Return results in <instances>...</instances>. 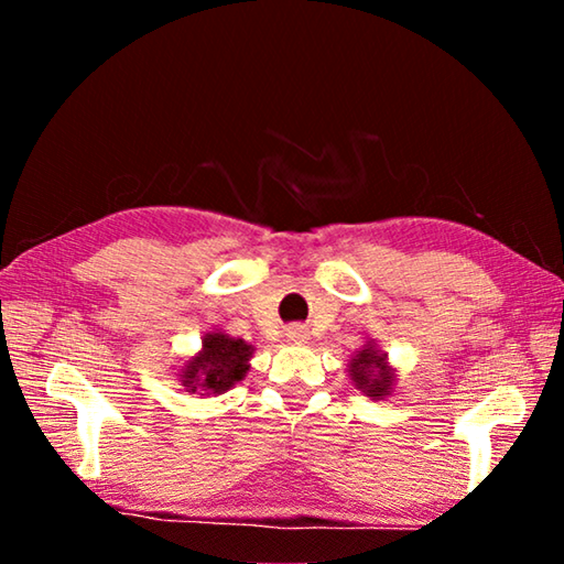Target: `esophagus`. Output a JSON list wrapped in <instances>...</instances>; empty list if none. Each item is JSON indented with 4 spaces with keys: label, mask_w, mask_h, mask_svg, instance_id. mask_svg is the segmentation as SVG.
Wrapping results in <instances>:
<instances>
[{
    "label": "esophagus",
    "mask_w": 564,
    "mask_h": 564,
    "mask_svg": "<svg viewBox=\"0 0 564 564\" xmlns=\"http://www.w3.org/2000/svg\"><path fill=\"white\" fill-rule=\"evenodd\" d=\"M285 340H289L291 346H305V343L311 340V336L303 326H291L289 330H285Z\"/></svg>",
    "instance_id": "1"
}]
</instances>
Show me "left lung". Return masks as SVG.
<instances>
[{
    "label": "left lung",
    "mask_w": 564,
    "mask_h": 564,
    "mask_svg": "<svg viewBox=\"0 0 564 564\" xmlns=\"http://www.w3.org/2000/svg\"><path fill=\"white\" fill-rule=\"evenodd\" d=\"M350 383L370 400H386L393 395L395 388V368L388 362V352L378 348V343L370 338L366 346L356 350L348 360Z\"/></svg>",
    "instance_id": "8db88e82"
}]
</instances>
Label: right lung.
Instances as JSON below:
<instances>
[{"label": "right lung", "instance_id": "right-lung-1", "mask_svg": "<svg viewBox=\"0 0 564 564\" xmlns=\"http://www.w3.org/2000/svg\"><path fill=\"white\" fill-rule=\"evenodd\" d=\"M253 350L251 343L216 328L202 338V350L181 362L176 378L186 393L221 395L246 378Z\"/></svg>", "mask_w": 564, "mask_h": 564}]
</instances>
